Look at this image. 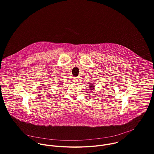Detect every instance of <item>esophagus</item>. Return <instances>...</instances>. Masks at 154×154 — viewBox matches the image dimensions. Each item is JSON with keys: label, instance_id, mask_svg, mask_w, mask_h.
<instances>
[{"label": "esophagus", "instance_id": "esophagus-1", "mask_svg": "<svg viewBox=\"0 0 154 154\" xmlns=\"http://www.w3.org/2000/svg\"><path fill=\"white\" fill-rule=\"evenodd\" d=\"M80 81H79V79L78 77H76L75 79H74V83H79Z\"/></svg>", "mask_w": 154, "mask_h": 154}]
</instances>
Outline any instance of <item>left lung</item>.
Listing matches in <instances>:
<instances>
[{"instance_id": "1", "label": "left lung", "mask_w": 154, "mask_h": 154, "mask_svg": "<svg viewBox=\"0 0 154 154\" xmlns=\"http://www.w3.org/2000/svg\"><path fill=\"white\" fill-rule=\"evenodd\" d=\"M94 87L95 85H94L93 84H91V83H90V84L88 85V87H89V88L90 89V90H91V91H93L94 89Z\"/></svg>"}]
</instances>
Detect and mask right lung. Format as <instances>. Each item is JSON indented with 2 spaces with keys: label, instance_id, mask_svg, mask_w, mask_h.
Masks as SVG:
<instances>
[{
  "label": "right lung",
  "instance_id": "add662e5",
  "mask_svg": "<svg viewBox=\"0 0 154 154\" xmlns=\"http://www.w3.org/2000/svg\"><path fill=\"white\" fill-rule=\"evenodd\" d=\"M62 83H60V84H61V85H62Z\"/></svg>",
  "mask_w": 154,
  "mask_h": 154
}]
</instances>
